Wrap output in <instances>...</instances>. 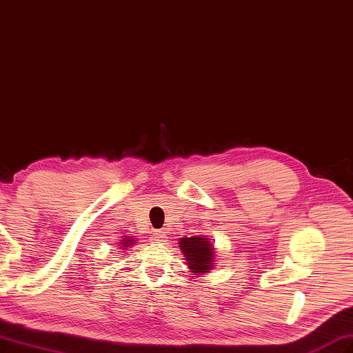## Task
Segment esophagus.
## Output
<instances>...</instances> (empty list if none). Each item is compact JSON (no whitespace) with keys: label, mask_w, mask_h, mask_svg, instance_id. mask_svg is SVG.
Instances as JSON below:
<instances>
[{"label":"esophagus","mask_w":353,"mask_h":353,"mask_svg":"<svg viewBox=\"0 0 353 353\" xmlns=\"http://www.w3.org/2000/svg\"><path fill=\"white\" fill-rule=\"evenodd\" d=\"M153 241L155 243H165L167 241V236L162 231H159V230H157L155 232H153Z\"/></svg>","instance_id":"34e87169"}]
</instances>
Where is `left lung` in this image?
Listing matches in <instances>:
<instances>
[{
  "label": "left lung",
  "instance_id": "8db88e82",
  "mask_svg": "<svg viewBox=\"0 0 353 353\" xmlns=\"http://www.w3.org/2000/svg\"><path fill=\"white\" fill-rule=\"evenodd\" d=\"M180 249L186 256L188 265L191 268V273H209L214 259L213 243L204 237H183L180 239Z\"/></svg>",
  "mask_w": 353,
  "mask_h": 353
}]
</instances>
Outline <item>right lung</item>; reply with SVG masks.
<instances>
[{"mask_svg":"<svg viewBox=\"0 0 353 353\" xmlns=\"http://www.w3.org/2000/svg\"><path fill=\"white\" fill-rule=\"evenodd\" d=\"M131 243H132V241H130L128 239H126V240H123V241L121 243V246H123V248H128V246L131 245Z\"/></svg>","mask_w":353,"mask_h":353,"instance_id":"1","label":"right lung"}]
</instances>
